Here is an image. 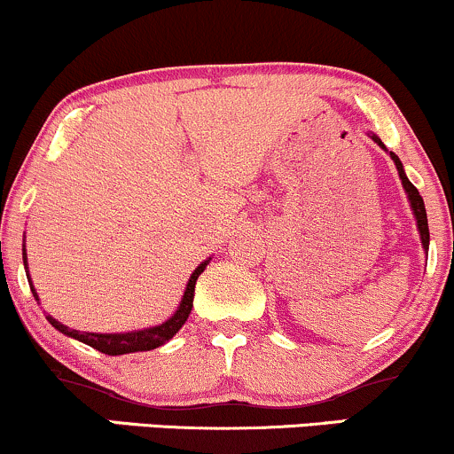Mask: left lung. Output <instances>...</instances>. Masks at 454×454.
<instances>
[{
	"label": "left lung",
	"instance_id": "obj_1",
	"mask_svg": "<svg viewBox=\"0 0 454 454\" xmlns=\"http://www.w3.org/2000/svg\"><path fill=\"white\" fill-rule=\"evenodd\" d=\"M373 140L380 145V147H384L382 140L378 137H373ZM390 158L395 160V166H397L399 170V176H401V184H403L405 192H408V198H410V205H411V211H414L416 215V222H419V231H420V241H423V247L429 249V223H427V211H425V202H423V196L419 194V190H416L414 185H411V181L405 176L403 173V166H401V161L397 155L390 151Z\"/></svg>",
	"mask_w": 454,
	"mask_h": 454
}]
</instances>
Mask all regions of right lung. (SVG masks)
I'll list each match as a JSON object with an SVG mask.
<instances>
[{
    "label": "right lung",
    "instance_id": "1",
    "mask_svg": "<svg viewBox=\"0 0 454 454\" xmlns=\"http://www.w3.org/2000/svg\"><path fill=\"white\" fill-rule=\"evenodd\" d=\"M25 262H27V260H25ZM205 267H207V262L200 264V267H198L194 273H192L190 281H187L184 299H181L179 309L175 311V316L170 317V320H166L164 325H160V326L145 328V331H137V333H123V335H98V333H81V331H74V328H67V326L61 325V322L53 320L51 316H46V320H49L51 325L57 328V331L64 333V335L74 337V340L87 343V346L96 348L98 352L108 354V356H117V354H129V352L153 350V348L161 346V343L173 340L175 333L185 325L187 316H190V311H192V303H194L196 279H198V275L205 270ZM29 288H31V293H34L35 301H38V294H35L34 286L29 284Z\"/></svg>",
    "mask_w": 454,
    "mask_h": 454
}]
</instances>
